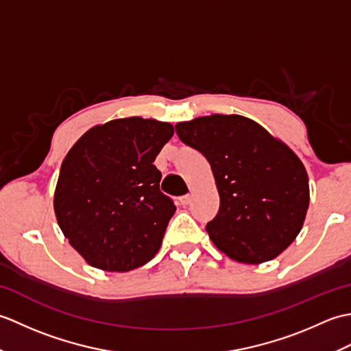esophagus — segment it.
Returning <instances> with one entry per match:
<instances>
[{
    "instance_id": "34e87169",
    "label": "esophagus",
    "mask_w": 351,
    "mask_h": 351,
    "mask_svg": "<svg viewBox=\"0 0 351 351\" xmlns=\"http://www.w3.org/2000/svg\"><path fill=\"white\" fill-rule=\"evenodd\" d=\"M190 200H191V196H190V195H185V196H181V197H180V204L185 206V205L190 204Z\"/></svg>"
}]
</instances>
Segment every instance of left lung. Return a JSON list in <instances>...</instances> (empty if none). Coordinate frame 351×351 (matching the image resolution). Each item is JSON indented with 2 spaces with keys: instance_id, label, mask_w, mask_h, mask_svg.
I'll use <instances>...</instances> for the list:
<instances>
[{
  "instance_id": "8db88e82",
  "label": "left lung",
  "mask_w": 351,
  "mask_h": 351,
  "mask_svg": "<svg viewBox=\"0 0 351 351\" xmlns=\"http://www.w3.org/2000/svg\"><path fill=\"white\" fill-rule=\"evenodd\" d=\"M175 128L211 164L220 208L206 232L215 247L244 264L279 256L299 235L309 206L299 156L244 116L211 114Z\"/></svg>"
}]
</instances>
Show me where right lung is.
<instances>
[{
  "label": "right lung",
  "instance_id": "obj_1",
  "mask_svg": "<svg viewBox=\"0 0 351 351\" xmlns=\"http://www.w3.org/2000/svg\"><path fill=\"white\" fill-rule=\"evenodd\" d=\"M171 136L167 122L116 119L88 130L64 156L54 211L87 264L130 271L158 252L176 206L154 161Z\"/></svg>",
  "mask_w": 351,
  "mask_h": 351
}]
</instances>
